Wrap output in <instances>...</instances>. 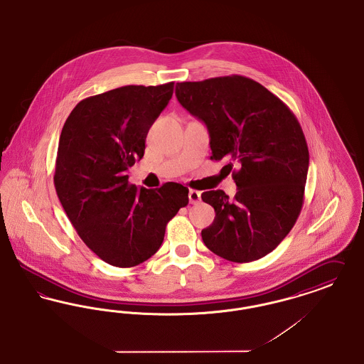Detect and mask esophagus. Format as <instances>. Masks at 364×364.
Returning a JSON list of instances; mask_svg holds the SVG:
<instances>
[{
	"label": "esophagus",
	"mask_w": 364,
	"mask_h": 364,
	"mask_svg": "<svg viewBox=\"0 0 364 364\" xmlns=\"http://www.w3.org/2000/svg\"><path fill=\"white\" fill-rule=\"evenodd\" d=\"M188 198H190V203L196 205V203L200 202V193H199V191H195V190H191L190 193H188Z\"/></svg>",
	"instance_id": "esophagus-1"
}]
</instances>
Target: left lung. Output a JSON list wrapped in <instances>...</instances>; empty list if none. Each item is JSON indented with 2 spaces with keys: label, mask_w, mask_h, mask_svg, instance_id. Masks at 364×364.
<instances>
[{
  "label": "left lung",
  "mask_w": 364,
  "mask_h": 364,
  "mask_svg": "<svg viewBox=\"0 0 364 364\" xmlns=\"http://www.w3.org/2000/svg\"><path fill=\"white\" fill-rule=\"evenodd\" d=\"M176 97L210 134L213 161L227 159L237 191L202 193L213 206L203 243L232 262H250L271 253L299 218L309 152L296 115L256 81L228 75L178 82Z\"/></svg>",
  "instance_id": "8db88e82"
}]
</instances>
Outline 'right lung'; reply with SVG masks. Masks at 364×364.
Masks as SVG:
<instances>
[{
	"label": "right lung",
	"instance_id": "1",
	"mask_svg": "<svg viewBox=\"0 0 364 364\" xmlns=\"http://www.w3.org/2000/svg\"><path fill=\"white\" fill-rule=\"evenodd\" d=\"M174 82L127 85L81 100L62 129L55 188L86 246L109 265L136 267L161 247L168 223L188 205V188H137L127 174L146 150L151 125Z\"/></svg>",
	"mask_w": 364,
	"mask_h": 364
}]
</instances>
